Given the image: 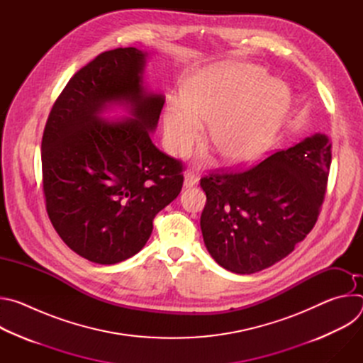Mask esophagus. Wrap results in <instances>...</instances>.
Here are the masks:
<instances>
[{
  "instance_id": "obj_1",
  "label": "esophagus",
  "mask_w": 363,
  "mask_h": 363,
  "mask_svg": "<svg viewBox=\"0 0 363 363\" xmlns=\"http://www.w3.org/2000/svg\"><path fill=\"white\" fill-rule=\"evenodd\" d=\"M198 181H199L198 175H196L194 171H188V172L185 174L184 186H185V188H191V186H195V185L198 184Z\"/></svg>"
}]
</instances>
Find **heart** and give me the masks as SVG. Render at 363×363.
<instances>
[{"label":"heart","instance_id":"1","mask_svg":"<svg viewBox=\"0 0 363 363\" xmlns=\"http://www.w3.org/2000/svg\"><path fill=\"white\" fill-rule=\"evenodd\" d=\"M181 100L182 105L169 103L164 115L168 150L185 153L199 138V122H205L211 147L231 165L260 158L290 109L287 86L252 65L205 69L182 86Z\"/></svg>","mask_w":363,"mask_h":363}]
</instances>
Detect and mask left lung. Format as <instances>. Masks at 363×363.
Instances as JSON below:
<instances>
[{
	"label": "left lung",
	"mask_w": 363,
	"mask_h": 363,
	"mask_svg": "<svg viewBox=\"0 0 363 363\" xmlns=\"http://www.w3.org/2000/svg\"><path fill=\"white\" fill-rule=\"evenodd\" d=\"M326 135L315 133L242 172L201 178L206 250L237 274L262 272L289 255L315 227L332 162Z\"/></svg>",
	"instance_id": "obj_1"
}]
</instances>
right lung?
<instances>
[{
  "label": "right lung",
  "mask_w": 363,
  "mask_h": 363,
  "mask_svg": "<svg viewBox=\"0 0 363 363\" xmlns=\"http://www.w3.org/2000/svg\"><path fill=\"white\" fill-rule=\"evenodd\" d=\"M147 53L135 47L99 55L66 84L41 140L48 218L86 260L116 264L139 252L153 218L182 189L181 161L152 143L165 97L143 84ZM125 106L130 118L101 113Z\"/></svg>",
  "instance_id": "add662e5"
}]
</instances>
